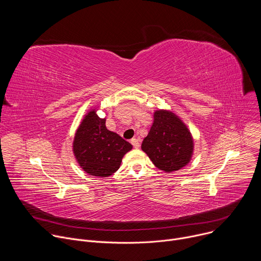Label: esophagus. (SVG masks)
<instances>
[{"label":"esophagus","instance_id":"esophagus-1","mask_svg":"<svg viewBox=\"0 0 261 261\" xmlns=\"http://www.w3.org/2000/svg\"><path fill=\"white\" fill-rule=\"evenodd\" d=\"M131 143L132 145L135 147V148H138L140 146V143H139V140L137 138H132L131 139Z\"/></svg>","mask_w":261,"mask_h":261}]
</instances>
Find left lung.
I'll return each mask as SVG.
<instances>
[{
	"mask_svg": "<svg viewBox=\"0 0 261 261\" xmlns=\"http://www.w3.org/2000/svg\"><path fill=\"white\" fill-rule=\"evenodd\" d=\"M141 150L157 168L172 172L190 162L194 142L191 132L175 114L159 109L154 113V123L142 141Z\"/></svg>",
	"mask_w": 261,
	"mask_h": 261,
	"instance_id": "8db88e82",
	"label": "left lung"
}]
</instances>
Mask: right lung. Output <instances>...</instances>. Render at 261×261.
Segmentation results:
<instances>
[{"label": "right lung", "mask_w": 261, "mask_h": 261, "mask_svg": "<svg viewBox=\"0 0 261 261\" xmlns=\"http://www.w3.org/2000/svg\"><path fill=\"white\" fill-rule=\"evenodd\" d=\"M105 119L89 110L76 130L73 140V153L80 166L90 175L106 177L115 173L132 144L119 134L109 131Z\"/></svg>", "instance_id": "add662e5"}]
</instances>
